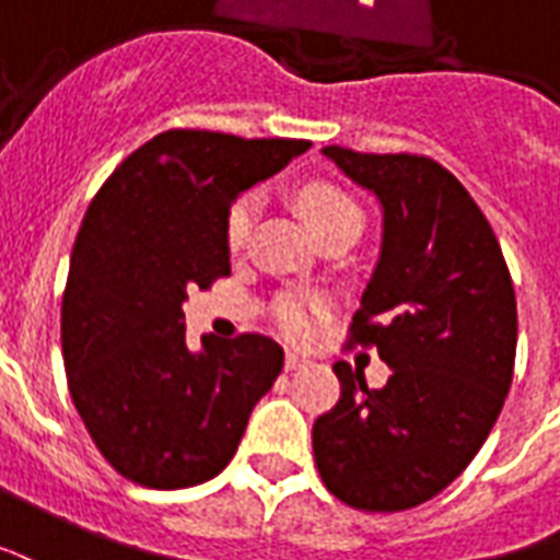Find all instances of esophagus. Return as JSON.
<instances>
[{
  "instance_id": "1",
  "label": "esophagus",
  "mask_w": 560,
  "mask_h": 560,
  "mask_svg": "<svg viewBox=\"0 0 560 560\" xmlns=\"http://www.w3.org/2000/svg\"><path fill=\"white\" fill-rule=\"evenodd\" d=\"M301 366H307V361H304V358H298L295 352L285 354V370H289V373H292V370H301Z\"/></svg>"
}]
</instances>
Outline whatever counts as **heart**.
<instances>
[{
	"label": "heart",
	"instance_id": "obj_1",
	"mask_svg": "<svg viewBox=\"0 0 560 560\" xmlns=\"http://www.w3.org/2000/svg\"><path fill=\"white\" fill-rule=\"evenodd\" d=\"M295 206L301 211V218L310 226V232L319 238L322 232L337 230L342 223L361 220V208L352 196L342 194L340 187L328 185V182H310L298 190ZM253 218H256V199L253 196H241L238 202L232 206L230 218H226V241L232 247H241L247 235H250ZM316 304L307 298H283L277 307V319L283 325L285 334L292 337H307L313 325H316Z\"/></svg>",
	"mask_w": 560,
	"mask_h": 560
}]
</instances>
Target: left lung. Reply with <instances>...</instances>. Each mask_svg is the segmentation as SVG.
<instances>
[{
    "mask_svg": "<svg viewBox=\"0 0 560 560\" xmlns=\"http://www.w3.org/2000/svg\"><path fill=\"white\" fill-rule=\"evenodd\" d=\"M322 154L382 208V247L354 340L390 366L385 387L340 361V402L313 423L334 495L358 510L418 508L463 475L495 427L516 358V295L483 211L418 154Z\"/></svg>",
    "mask_w": 560,
    "mask_h": 560,
    "instance_id": "obj_1",
    "label": "left lung"
}]
</instances>
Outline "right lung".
Listing matches in <instances>:
<instances>
[{
    "instance_id": "right-lung-1",
    "label": "right lung",
    "mask_w": 560,
    "mask_h": 560,
    "mask_svg": "<svg viewBox=\"0 0 560 560\" xmlns=\"http://www.w3.org/2000/svg\"><path fill=\"white\" fill-rule=\"evenodd\" d=\"M310 149L166 130L118 163L85 211L62 298L73 406L118 475L151 489L220 475L283 370L268 337L185 340L187 289L230 275L226 218Z\"/></svg>"
}]
</instances>
